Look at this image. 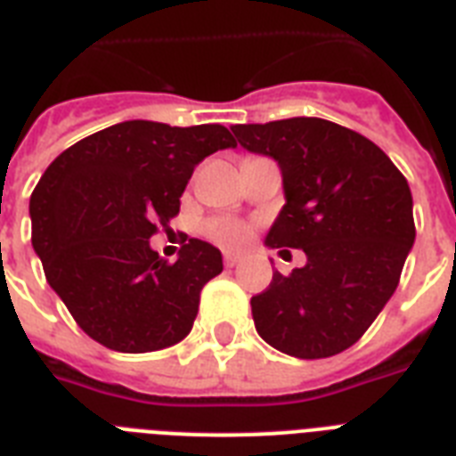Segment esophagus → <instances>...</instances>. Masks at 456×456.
Here are the masks:
<instances>
[{"mask_svg": "<svg viewBox=\"0 0 456 456\" xmlns=\"http://www.w3.org/2000/svg\"><path fill=\"white\" fill-rule=\"evenodd\" d=\"M241 263V256H236V253H224V265L227 267H234V265Z\"/></svg>", "mask_w": 456, "mask_h": 456, "instance_id": "obj_1", "label": "esophagus"}]
</instances>
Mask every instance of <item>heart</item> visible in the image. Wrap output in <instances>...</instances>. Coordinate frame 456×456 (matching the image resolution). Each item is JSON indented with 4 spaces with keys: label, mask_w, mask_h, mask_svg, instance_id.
Here are the masks:
<instances>
[{
    "label": "heart",
    "mask_w": 456,
    "mask_h": 456,
    "mask_svg": "<svg viewBox=\"0 0 456 456\" xmlns=\"http://www.w3.org/2000/svg\"><path fill=\"white\" fill-rule=\"evenodd\" d=\"M206 234L224 248H239L248 241L250 227L246 222L234 220V217H215L206 224Z\"/></svg>",
    "instance_id": "b5f03b06"
}]
</instances>
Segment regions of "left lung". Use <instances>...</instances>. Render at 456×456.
I'll return each mask as SVG.
<instances>
[{"mask_svg":"<svg viewBox=\"0 0 456 456\" xmlns=\"http://www.w3.org/2000/svg\"><path fill=\"white\" fill-rule=\"evenodd\" d=\"M232 132L246 151L274 158L284 179L286 203L265 246L307 257L250 298L257 333L300 360L343 353L395 293L414 246L407 179L374 142L322 118Z\"/></svg>","mask_w":456,"mask_h":456,"instance_id":"8db88e82","label":"left lung"}]
</instances>
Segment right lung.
<instances>
[{
	"label": "right lung",
	"mask_w": 456,
	"mask_h": 456,
	"mask_svg": "<svg viewBox=\"0 0 456 456\" xmlns=\"http://www.w3.org/2000/svg\"><path fill=\"white\" fill-rule=\"evenodd\" d=\"M234 146L222 125L127 120L80 139L46 167L30 196L32 248L89 338L118 353H153L191 331L222 253L189 239L167 263L149 239L179 213L193 167Z\"/></svg>",
	"instance_id": "obj_1"
}]
</instances>
